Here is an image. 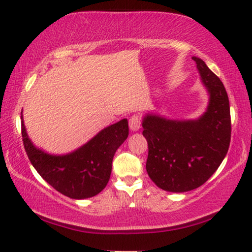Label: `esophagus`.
<instances>
[{"label":"esophagus","mask_w":252,"mask_h":252,"mask_svg":"<svg viewBox=\"0 0 252 252\" xmlns=\"http://www.w3.org/2000/svg\"><path fill=\"white\" fill-rule=\"evenodd\" d=\"M129 126L131 131H138L141 127V118L139 115H132L129 119Z\"/></svg>","instance_id":"obj_1"}]
</instances>
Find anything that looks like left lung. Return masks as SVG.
<instances>
[{
    "instance_id": "left-lung-1",
    "label": "left lung",
    "mask_w": 252,
    "mask_h": 252,
    "mask_svg": "<svg viewBox=\"0 0 252 252\" xmlns=\"http://www.w3.org/2000/svg\"><path fill=\"white\" fill-rule=\"evenodd\" d=\"M209 93L207 111L198 120H168L147 114L142 134L148 142L146 170L165 191L186 192L207 181L226 156L231 141V114L223 82L201 59L193 56Z\"/></svg>"
}]
</instances>
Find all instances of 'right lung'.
Here are the masks:
<instances>
[{
    "instance_id": "add662e5",
    "label": "right lung",
    "mask_w": 252,
    "mask_h": 252,
    "mask_svg": "<svg viewBox=\"0 0 252 252\" xmlns=\"http://www.w3.org/2000/svg\"><path fill=\"white\" fill-rule=\"evenodd\" d=\"M21 134L30 163L45 181L66 197L86 199L96 196L106 187L114 154L129 136V126L127 120L123 119L66 155H51L36 148L26 132L24 120Z\"/></svg>"
}]
</instances>
